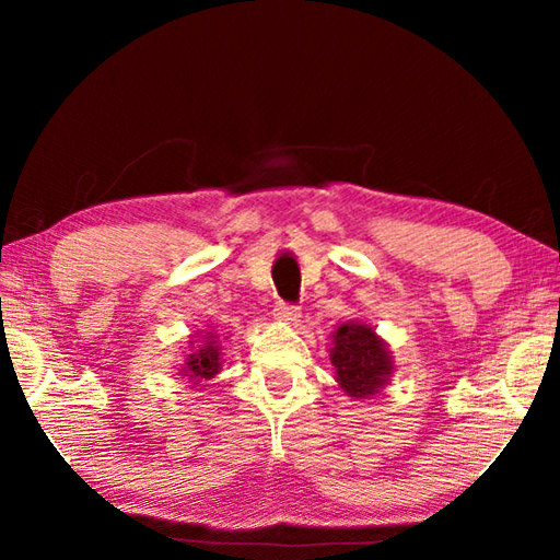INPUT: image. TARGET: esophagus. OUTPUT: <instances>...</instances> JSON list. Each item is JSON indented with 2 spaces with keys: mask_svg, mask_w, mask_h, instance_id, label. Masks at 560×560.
Returning a JSON list of instances; mask_svg holds the SVG:
<instances>
[{
  "mask_svg": "<svg viewBox=\"0 0 560 560\" xmlns=\"http://www.w3.org/2000/svg\"><path fill=\"white\" fill-rule=\"evenodd\" d=\"M273 316H277L279 320H283V324H296V320L301 318V311L299 306H291V303H277V308H273Z\"/></svg>",
  "mask_w": 560,
  "mask_h": 560,
  "instance_id": "34e87169",
  "label": "esophagus"
}]
</instances>
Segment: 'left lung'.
I'll use <instances>...</instances> for the list:
<instances>
[{"label":"left lung","instance_id":"1","mask_svg":"<svg viewBox=\"0 0 560 560\" xmlns=\"http://www.w3.org/2000/svg\"><path fill=\"white\" fill-rule=\"evenodd\" d=\"M330 363L338 385L355 400L381 393L395 371L385 340L360 320H348L334 330Z\"/></svg>","mask_w":560,"mask_h":560}]
</instances>
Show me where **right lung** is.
<instances>
[{"mask_svg": "<svg viewBox=\"0 0 560 560\" xmlns=\"http://www.w3.org/2000/svg\"><path fill=\"white\" fill-rule=\"evenodd\" d=\"M220 336L205 334L202 343L195 346V340H189V353L185 358V365L179 368L189 383L200 385L202 381H212V377L222 371V343L217 340Z\"/></svg>", "mask_w": 560, "mask_h": 560, "instance_id": "add662e5", "label": "right lung"}]
</instances>
